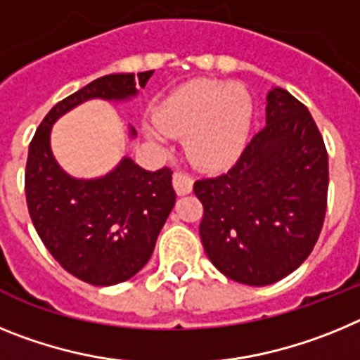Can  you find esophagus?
Returning <instances> with one entry per match:
<instances>
[{
    "instance_id": "34e87169",
    "label": "esophagus",
    "mask_w": 360,
    "mask_h": 360,
    "mask_svg": "<svg viewBox=\"0 0 360 360\" xmlns=\"http://www.w3.org/2000/svg\"><path fill=\"white\" fill-rule=\"evenodd\" d=\"M193 184H195V180H193V176H191V174L184 173V171H174L173 187H174V191H176L178 196L189 195L191 191H193Z\"/></svg>"
}]
</instances>
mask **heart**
Returning a JSON list of instances; mask_svg holds the SVG:
<instances>
[{
	"label": "heart",
	"instance_id": "1",
	"mask_svg": "<svg viewBox=\"0 0 360 360\" xmlns=\"http://www.w3.org/2000/svg\"><path fill=\"white\" fill-rule=\"evenodd\" d=\"M158 131L187 136L191 162L221 169L236 160L252 120V98L245 88L218 81H193L178 88L153 113Z\"/></svg>",
	"mask_w": 360,
	"mask_h": 360
}]
</instances>
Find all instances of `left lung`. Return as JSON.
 Wrapping results in <instances>:
<instances>
[{
	"instance_id": "obj_1",
	"label": "left lung",
	"mask_w": 360,
	"mask_h": 360,
	"mask_svg": "<svg viewBox=\"0 0 360 360\" xmlns=\"http://www.w3.org/2000/svg\"><path fill=\"white\" fill-rule=\"evenodd\" d=\"M200 238L229 279L265 287L294 272L319 240L328 153L316 120L283 88L266 95V124L224 174L200 178Z\"/></svg>"
}]
</instances>
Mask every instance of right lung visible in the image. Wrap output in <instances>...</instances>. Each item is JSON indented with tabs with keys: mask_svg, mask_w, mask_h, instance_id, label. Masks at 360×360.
<instances>
[{
	"mask_svg": "<svg viewBox=\"0 0 360 360\" xmlns=\"http://www.w3.org/2000/svg\"><path fill=\"white\" fill-rule=\"evenodd\" d=\"M151 75L153 70L95 79L46 113L28 148L25 195L32 224L66 272L97 287L128 281L149 262L176 200L173 171H146L124 158L106 176L77 180L53 158L50 129L88 98L119 101L136 95Z\"/></svg>",
	"mask_w": 360,
	"mask_h": 360,
	"instance_id": "right-lung-1",
	"label": "right lung"
}]
</instances>
